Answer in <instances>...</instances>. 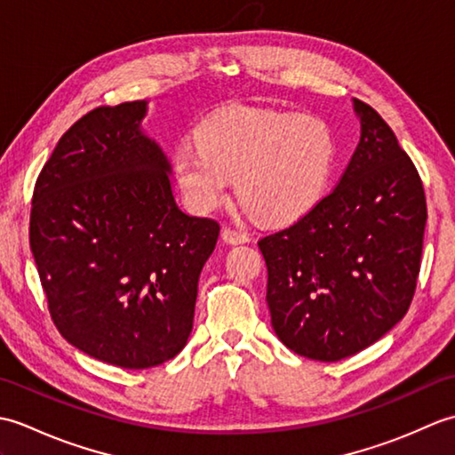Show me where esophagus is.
<instances>
[{"instance_id":"esophagus-1","label":"esophagus","mask_w":455,"mask_h":455,"mask_svg":"<svg viewBox=\"0 0 455 455\" xmlns=\"http://www.w3.org/2000/svg\"><path fill=\"white\" fill-rule=\"evenodd\" d=\"M222 240H225L227 244H244V243H248L250 236L244 233V230L227 227V228H222Z\"/></svg>"}]
</instances>
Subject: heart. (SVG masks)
<instances>
[{
  "label": "heart",
  "mask_w": 455,
  "mask_h": 455,
  "mask_svg": "<svg viewBox=\"0 0 455 455\" xmlns=\"http://www.w3.org/2000/svg\"><path fill=\"white\" fill-rule=\"evenodd\" d=\"M196 137L173 154V173L197 211L217 207L236 178L250 215L289 222L323 197L334 170V131L313 113L238 105L211 113Z\"/></svg>",
  "instance_id": "1"
}]
</instances>
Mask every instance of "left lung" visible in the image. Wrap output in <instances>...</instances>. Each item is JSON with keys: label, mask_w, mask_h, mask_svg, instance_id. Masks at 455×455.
<instances>
[{"label": "left lung", "mask_w": 455, "mask_h": 455, "mask_svg": "<svg viewBox=\"0 0 455 455\" xmlns=\"http://www.w3.org/2000/svg\"><path fill=\"white\" fill-rule=\"evenodd\" d=\"M354 105L362 139L338 186L258 240L274 331L289 350L318 362L357 354L407 315L428 217L409 154L379 113Z\"/></svg>", "instance_id": "obj_1"}]
</instances>
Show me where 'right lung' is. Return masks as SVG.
<instances>
[{
    "instance_id": "add662e5",
    "label": "right lung",
    "mask_w": 455,
    "mask_h": 455,
    "mask_svg": "<svg viewBox=\"0 0 455 455\" xmlns=\"http://www.w3.org/2000/svg\"><path fill=\"white\" fill-rule=\"evenodd\" d=\"M144 113L147 103L129 101L76 121L38 173L28 225L58 332L127 370L186 346L220 230L176 205L166 154L139 129Z\"/></svg>"
}]
</instances>
